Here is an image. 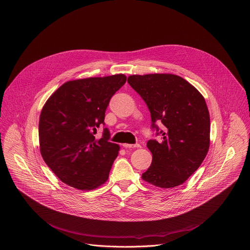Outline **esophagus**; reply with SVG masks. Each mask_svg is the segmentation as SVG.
I'll return each mask as SVG.
<instances>
[{
	"instance_id": "34e87169",
	"label": "esophagus",
	"mask_w": 250,
	"mask_h": 250,
	"mask_svg": "<svg viewBox=\"0 0 250 250\" xmlns=\"http://www.w3.org/2000/svg\"><path fill=\"white\" fill-rule=\"evenodd\" d=\"M123 146L125 148H140L141 147L140 144H126V143L123 144Z\"/></svg>"
}]
</instances>
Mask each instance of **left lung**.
Segmentation results:
<instances>
[{
    "mask_svg": "<svg viewBox=\"0 0 250 250\" xmlns=\"http://www.w3.org/2000/svg\"><path fill=\"white\" fill-rule=\"evenodd\" d=\"M127 83L147 104L152 131L160 137L147 142L152 162L142 179L160 188L177 187L197 170L208 154L210 119L205 100L175 74L131 75Z\"/></svg>",
    "mask_w": 250,
    "mask_h": 250,
    "instance_id": "left-lung-1",
    "label": "left lung"
}]
</instances>
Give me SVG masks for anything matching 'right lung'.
Segmentation results:
<instances>
[{"label":"right lung","mask_w":250,"mask_h":250,"mask_svg":"<svg viewBox=\"0 0 250 250\" xmlns=\"http://www.w3.org/2000/svg\"><path fill=\"white\" fill-rule=\"evenodd\" d=\"M126 81L125 75L90 78L63 83L54 93L40 116L41 154L59 180L80 190L104 184L118 154L119 146L109 142V129L95 138L105 125L111 97Z\"/></svg>","instance_id":"obj_1"}]
</instances>
